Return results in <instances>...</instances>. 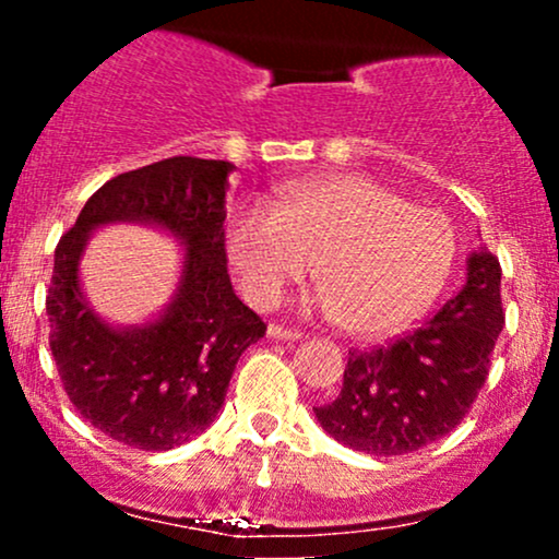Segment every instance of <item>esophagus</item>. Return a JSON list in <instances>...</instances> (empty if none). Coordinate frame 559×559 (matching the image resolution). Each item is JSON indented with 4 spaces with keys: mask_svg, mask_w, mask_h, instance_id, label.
Returning a JSON list of instances; mask_svg holds the SVG:
<instances>
[{
    "mask_svg": "<svg viewBox=\"0 0 559 559\" xmlns=\"http://www.w3.org/2000/svg\"><path fill=\"white\" fill-rule=\"evenodd\" d=\"M267 336L281 338V342H297V338H301V333L294 331V329H286V325L271 323V325H267Z\"/></svg>",
    "mask_w": 559,
    "mask_h": 559,
    "instance_id": "obj_1",
    "label": "esophagus"
}]
</instances>
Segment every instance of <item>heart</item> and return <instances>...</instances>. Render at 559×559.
Wrapping results in <instances>:
<instances>
[{"label": "heart", "mask_w": 559, "mask_h": 559, "mask_svg": "<svg viewBox=\"0 0 559 559\" xmlns=\"http://www.w3.org/2000/svg\"><path fill=\"white\" fill-rule=\"evenodd\" d=\"M226 243L243 294L260 307L275 305L316 262L329 318L355 336L418 318L457 254L447 215L362 176L278 186L271 207L243 204L230 215Z\"/></svg>", "instance_id": "heart-1"}]
</instances>
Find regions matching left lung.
Returning a JSON list of instances; mask_svg holds the SVG:
<instances>
[{"label": "left lung", "mask_w": 559, "mask_h": 559, "mask_svg": "<svg viewBox=\"0 0 559 559\" xmlns=\"http://www.w3.org/2000/svg\"><path fill=\"white\" fill-rule=\"evenodd\" d=\"M502 267L467 258L465 286L420 329L386 346L349 349L342 394L316 407L325 433L373 457L418 452L463 423L504 329Z\"/></svg>", "instance_id": "obj_1"}]
</instances>
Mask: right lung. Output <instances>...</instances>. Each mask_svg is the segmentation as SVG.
Instances as JSON below:
<instances>
[{
    "label": "right lung",
    "instance_id": "obj_1",
    "mask_svg": "<svg viewBox=\"0 0 559 559\" xmlns=\"http://www.w3.org/2000/svg\"><path fill=\"white\" fill-rule=\"evenodd\" d=\"M226 159L168 157L115 176L55 249L49 346L70 402L120 444L165 452L210 428L236 362L267 325L234 294L226 258ZM139 219L185 241L179 294L155 324L112 330L85 305L78 260L91 230Z\"/></svg>",
    "mask_w": 559,
    "mask_h": 559
}]
</instances>
